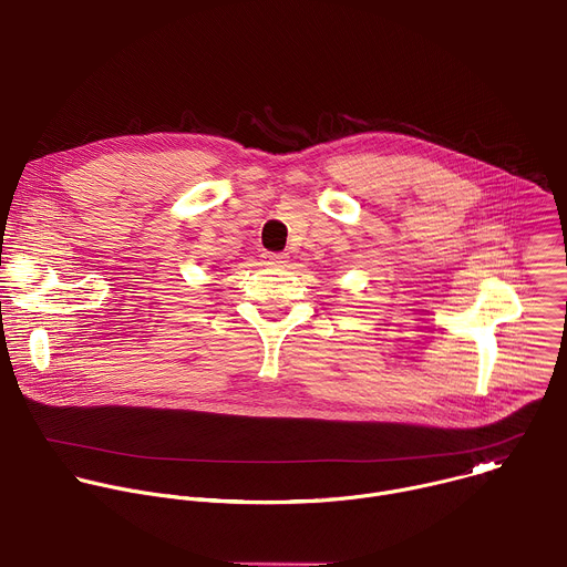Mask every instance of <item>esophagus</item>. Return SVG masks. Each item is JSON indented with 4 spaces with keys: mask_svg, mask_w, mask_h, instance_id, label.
Instances as JSON below:
<instances>
[{
    "mask_svg": "<svg viewBox=\"0 0 567 567\" xmlns=\"http://www.w3.org/2000/svg\"><path fill=\"white\" fill-rule=\"evenodd\" d=\"M262 260L269 267H285L287 265V256L285 254H262Z\"/></svg>",
    "mask_w": 567,
    "mask_h": 567,
    "instance_id": "34e87169",
    "label": "esophagus"
}]
</instances>
